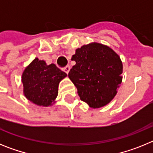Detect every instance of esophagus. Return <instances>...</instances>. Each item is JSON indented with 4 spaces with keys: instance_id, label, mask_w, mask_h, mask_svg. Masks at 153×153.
<instances>
[{
    "instance_id": "1",
    "label": "esophagus",
    "mask_w": 153,
    "mask_h": 153,
    "mask_svg": "<svg viewBox=\"0 0 153 153\" xmlns=\"http://www.w3.org/2000/svg\"><path fill=\"white\" fill-rule=\"evenodd\" d=\"M63 71H64V72L66 73V74H68L69 71H70V66H67V67H64V68H63Z\"/></svg>"
}]
</instances>
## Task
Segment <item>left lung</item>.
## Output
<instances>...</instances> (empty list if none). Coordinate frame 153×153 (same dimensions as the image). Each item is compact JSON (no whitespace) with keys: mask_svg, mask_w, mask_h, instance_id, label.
I'll return each mask as SVG.
<instances>
[{"mask_svg":"<svg viewBox=\"0 0 153 153\" xmlns=\"http://www.w3.org/2000/svg\"><path fill=\"white\" fill-rule=\"evenodd\" d=\"M76 62L68 76L80 100L91 108L106 106L114 98L122 82L123 63L110 47L91 43L76 50Z\"/></svg>","mask_w":153,"mask_h":153,"instance_id":"1","label":"left lung"}]
</instances>
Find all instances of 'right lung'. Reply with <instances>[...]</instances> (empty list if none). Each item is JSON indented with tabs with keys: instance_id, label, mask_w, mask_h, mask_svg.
<instances>
[{
	"instance_id": "add662e5",
	"label": "right lung",
	"mask_w": 153,
	"mask_h": 153,
	"mask_svg": "<svg viewBox=\"0 0 153 153\" xmlns=\"http://www.w3.org/2000/svg\"><path fill=\"white\" fill-rule=\"evenodd\" d=\"M66 76L67 74L55 64L47 65L44 60L35 58L23 72L24 96L37 106H51L58 95L59 83Z\"/></svg>"
}]
</instances>
